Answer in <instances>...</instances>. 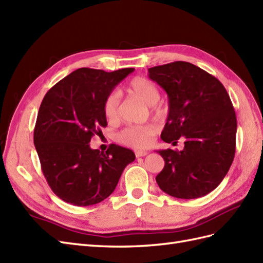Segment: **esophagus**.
<instances>
[{"instance_id":"1","label":"esophagus","mask_w":263,"mask_h":263,"mask_svg":"<svg viewBox=\"0 0 263 263\" xmlns=\"http://www.w3.org/2000/svg\"><path fill=\"white\" fill-rule=\"evenodd\" d=\"M147 154H148V152H146V151H136L135 152L136 157H143V156H146Z\"/></svg>"}]
</instances>
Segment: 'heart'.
Wrapping results in <instances>:
<instances>
[{"label": "heart", "mask_w": 263, "mask_h": 263, "mask_svg": "<svg viewBox=\"0 0 263 263\" xmlns=\"http://www.w3.org/2000/svg\"><path fill=\"white\" fill-rule=\"evenodd\" d=\"M127 91L130 95L142 99L147 105L156 108V102L159 100V89L155 82L149 79L136 77L128 83ZM104 115L108 121L115 123L119 118V97L116 92L110 93L104 101ZM157 128L155 125L148 124L143 126H130L118 133L117 140L119 143L134 147V148H145L151 145L153 137L155 136Z\"/></svg>", "instance_id": "1"}]
</instances>
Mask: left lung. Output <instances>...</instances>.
<instances>
[{
    "instance_id": "left-lung-1",
    "label": "left lung",
    "mask_w": 263,
    "mask_h": 263,
    "mask_svg": "<svg viewBox=\"0 0 263 263\" xmlns=\"http://www.w3.org/2000/svg\"><path fill=\"white\" fill-rule=\"evenodd\" d=\"M148 77L168 96L170 111L162 139L183 151H158L164 161L156 182L177 198H197L217 187L233 162L236 117L226 88L190 62L175 61L148 69Z\"/></svg>"
}]
</instances>
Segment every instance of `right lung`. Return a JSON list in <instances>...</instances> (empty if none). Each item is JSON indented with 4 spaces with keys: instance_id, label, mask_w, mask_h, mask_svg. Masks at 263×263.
<instances>
[{
    "instance_id": "right-lung-1",
    "label": "right lung",
    "mask_w": 263,
    "mask_h": 263,
    "mask_svg": "<svg viewBox=\"0 0 263 263\" xmlns=\"http://www.w3.org/2000/svg\"><path fill=\"white\" fill-rule=\"evenodd\" d=\"M134 68L112 72L80 68L50 89L34 127V146L53 193L77 206L93 205L116 189L121 173L135 161L133 151L111 144L91 149V137L107 126L104 101Z\"/></svg>"
}]
</instances>
